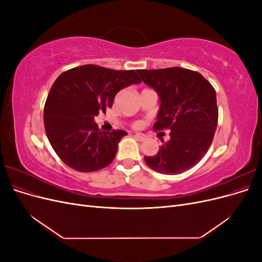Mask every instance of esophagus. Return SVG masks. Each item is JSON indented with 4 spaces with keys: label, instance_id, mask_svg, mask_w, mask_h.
<instances>
[{
    "label": "esophagus",
    "instance_id": "obj_1",
    "mask_svg": "<svg viewBox=\"0 0 262 262\" xmlns=\"http://www.w3.org/2000/svg\"><path fill=\"white\" fill-rule=\"evenodd\" d=\"M134 138H136L139 141H144L146 139L144 134H142V133H136V134H134Z\"/></svg>",
    "mask_w": 262,
    "mask_h": 262
}]
</instances>
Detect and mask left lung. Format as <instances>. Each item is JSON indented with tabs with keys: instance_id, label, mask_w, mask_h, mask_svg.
I'll return each mask as SVG.
<instances>
[{
	"instance_id": "obj_1",
	"label": "left lung",
	"mask_w": 262,
	"mask_h": 262,
	"mask_svg": "<svg viewBox=\"0 0 262 262\" xmlns=\"http://www.w3.org/2000/svg\"><path fill=\"white\" fill-rule=\"evenodd\" d=\"M142 81L161 99L155 131L170 130L156 155L145 156L148 167L164 175L192 168L207 154L219 120L216 94L209 81L192 70H138Z\"/></svg>"
}]
</instances>
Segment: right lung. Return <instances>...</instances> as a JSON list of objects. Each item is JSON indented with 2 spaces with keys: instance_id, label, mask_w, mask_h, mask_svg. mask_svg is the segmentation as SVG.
I'll list each match as a JSON object with an SVG mask.
<instances>
[{
  "instance_id": "right-lung-1",
  "label": "right lung",
  "mask_w": 262,
  "mask_h": 262,
  "mask_svg": "<svg viewBox=\"0 0 262 262\" xmlns=\"http://www.w3.org/2000/svg\"><path fill=\"white\" fill-rule=\"evenodd\" d=\"M141 82L138 70L86 64L63 72L53 83L43 108L47 137L60 160L81 172L107 167L128 133L100 131L94 117L112 108L119 91Z\"/></svg>"
}]
</instances>
